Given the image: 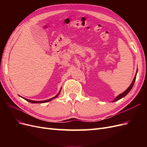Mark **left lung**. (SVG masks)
Returning a JSON list of instances; mask_svg holds the SVG:
<instances>
[{
    "label": "left lung",
    "instance_id": "8db88e82",
    "mask_svg": "<svg viewBox=\"0 0 147 147\" xmlns=\"http://www.w3.org/2000/svg\"><path fill=\"white\" fill-rule=\"evenodd\" d=\"M137 72H137H136V75H135V77H134V80H133V81H132V83L131 84V85L129 86V87L125 91L123 92V93H121V94H119V95L116 97V98H115V99L113 100V102H115V101H117V100H119V99H121V98H123V97H124V96H126L128 94V93L129 92V91L131 90V89H132L133 85H134V82H135L136 78Z\"/></svg>",
    "mask_w": 147,
    "mask_h": 147
}]
</instances>
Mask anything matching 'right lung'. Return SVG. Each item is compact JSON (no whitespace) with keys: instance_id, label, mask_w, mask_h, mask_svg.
<instances>
[{"instance_id":"right-lung-1","label":"right lung","mask_w":147,"mask_h":147,"mask_svg":"<svg viewBox=\"0 0 147 147\" xmlns=\"http://www.w3.org/2000/svg\"><path fill=\"white\" fill-rule=\"evenodd\" d=\"M61 90H60V91H59V92H58V94H57L56 96H55L54 97H52V98H51V99H48V100H41V101H35V100H29V99H26V98H24V97H23V98L24 99H25L26 100H27V101H28V102H30V103H34V104H35V103H45V102H49V101H50V100H53V99H54L55 98H56V97H57V96H59V94H60V92H61Z\"/></svg>"}]
</instances>
